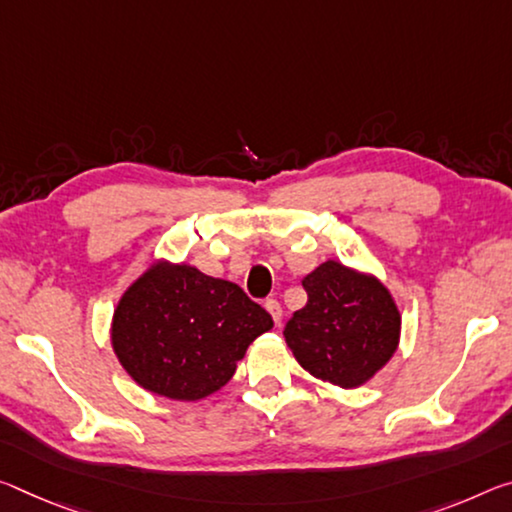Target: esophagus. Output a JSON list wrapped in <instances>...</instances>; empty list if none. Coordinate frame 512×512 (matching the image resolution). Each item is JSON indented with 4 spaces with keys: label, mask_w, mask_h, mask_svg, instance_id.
<instances>
[{
    "label": "esophagus",
    "mask_w": 512,
    "mask_h": 512,
    "mask_svg": "<svg viewBox=\"0 0 512 512\" xmlns=\"http://www.w3.org/2000/svg\"><path fill=\"white\" fill-rule=\"evenodd\" d=\"M264 307H266V310H269V314L273 316V321H275V323H280V321H282V305L278 303V300L269 298V300H266V303H264Z\"/></svg>",
    "instance_id": "obj_1"
}]
</instances>
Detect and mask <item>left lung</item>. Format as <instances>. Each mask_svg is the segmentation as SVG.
<instances>
[{
    "label": "left lung",
    "instance_id": "8db88e82",
    "mask_svg": "<svg viewBox=\"0 0 512 512\" xmlns=\"http://www.w3.org/2000/svg\"><path fill=\"white\" fill-rule=\"evenodd\" d=\"M307 303L285 326L300 367L339 387H360L392 358L401 314L378 278L328 259L305 275Z\"/></svg>",
    "mask_w": 512,
    "mask_h": 512
}]
</instances>
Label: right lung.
<instances>
[{"label": "right lung", "instance_id": "obj_1", "mask_svg": "<svg viewBox=\"0 0 512 512\" xmlns=\"http://www.w3.org/2000/svg\"><path fill=\"white\" fill-rule=\"evenodd\" d=\"M271 328V314L234 282L157 262L118 300L111 344L143 389L198 401L221 389L246 348Z\"/></svg>", "mask_w": 512, "mask_h": 512}]
</instances>
